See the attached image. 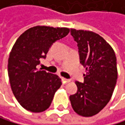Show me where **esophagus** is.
Wrapping results in <instances>:
<instances>
[{"label":"esophagus","mask_w":125,"mask_h":125,"mask_svg":"<svg viewBox=\"0 0 125 125\" xmlns=\"http://www.w3.org/2000/svg\"><path fill=\"white\" fill-rule=\"evenodd\" d=\"M62 79V82H63V83H68V82H70V79H67V78H61Z\"/></svg>","instance_id":"esophagus-1"}]
</instances>
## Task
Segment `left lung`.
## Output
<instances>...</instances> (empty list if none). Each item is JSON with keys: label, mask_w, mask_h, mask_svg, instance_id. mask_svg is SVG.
<instances>
[{"label": "left lung", "mask_w": 125, "mask_h": 125, "mask_svg": "<svg viewBox=\"0 0 125 125\" xmlns=\"http://www.w3.org/2000/svg\"><path fill=\"white\" fill-rule=\"evenodd\" d=\"M77 42L80 63L85 67L84 82H76L78 91L70 96L73 110L78 115H96L108 104L117 79V58L107 42L99 34L71 29Z\"/></svg>", "instance_id": "8db88e82"}]
</instances>
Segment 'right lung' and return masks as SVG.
<instances>
[{
	"mask_svg": "<svg viewBox=\"0 0 125 125\" xmlns=\"http://www.w3.org/2000/svg\"><path fill=\"white\" fill-rule=\"evenodd\" d=\"M68 28L37 25L18 38L8 58V72L14 96L20 105L33 113L49 108L61 79L57 75L38 70L41 58H45L55 41L69 33Z\"/></svg>",
	"mask_w": 125,
	"mask_h": 125,
	"instance_id": "right-lung-1",
	"label": "right lung"
}]
</instances>
